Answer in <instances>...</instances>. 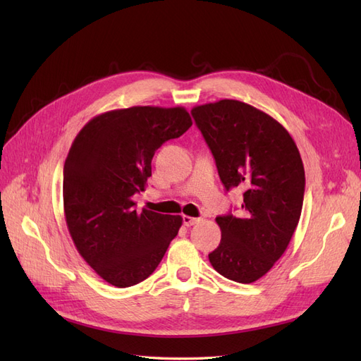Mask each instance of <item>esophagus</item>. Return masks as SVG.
<instances>
[{
	"label": "esophagus",
	"instance_id": "obj_1",
	"mask_svg": "<svg viewBox=\"0 0 361 361\" xmlns=\"http://www.w3.org/2000/svg\"><path fill=\"white\" fill-rule=\"evenodd\" d=\"M182 221H183V224L187 226V227H190V226H194V224H197L200 220L199 218H194V216H188V215H183L182 216Z\"/></svg>",
	"mask_w": 361,
	"mask_h": 361
}]
</instances>
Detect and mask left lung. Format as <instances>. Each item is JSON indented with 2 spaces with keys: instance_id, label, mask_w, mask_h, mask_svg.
<instances>
[{
  "instance_id": "left-lung-1",
  "label": "left lung",
  "mask_w": 361,
  "mask_h": 361,
  "mask_svg": "<svg viewBox=\"0 0 361 361\" xmlns=\"http://www.w3.org/2000/svg\"><path fill=\"white\" fill-rule=\"evenodd\" d=\"M191 114L224 188L244 190L241 216H216L221 243L209 262L228 280L253 283L274 267L298 226L305 187L298 147L276 118L241 101L199 105Z\"/></svg>"
}]
</instances>
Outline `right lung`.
<instances>
[{
    "mask_svg": "<svg viewBox=\"0 0 361 361\" xmlns=\"http://www.w3.org/2000/svg\"><path fill=\"white\" fill-rule=\"evenodd\" d=\"M192 125L182 106H130L96 116L73 140L63 169L64 216L76 250L105 281L146 280L178 235L182 216L137 211L152 158Z\"/></svg>",
    "mask_w": 361,
    "mask_h": 361,
    "instance_id": "obj_1",
    "label": "right lung"
}]
</instances>
